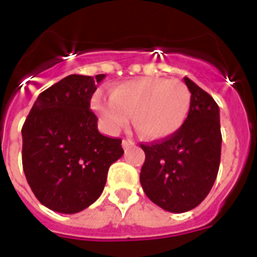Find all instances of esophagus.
I'll return each mask as SVG.
<instances>
[{
  "instance_id": "obj_1",
  "label": "esophagus",
  "mask_w": 257,
  "mask_h": 257,
  "mask_svg": "<svg viewBox=\"0 0 257 257\" xmlns=\"http://www.w3.org/2000/svg\"><path fill=\"white\" fill-rule=\"evenodd\" d=\"M131 146H134V142L132 140H129V139H123L122 140V147L126 150V149H129Z\"/></svg>"
}]
</instances>
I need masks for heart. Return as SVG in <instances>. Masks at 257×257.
I'll list each match as a JSON object with an SVG mask.
<instances>
[{"label": "heart", "mask_w": 257, "mask_h": 257, "mask_svg": "<svg viewBox=\"0 0 257 257\" xmlns=\"http://www.w3.org/2000/svg\"><path fill=\"white\" fill-rule=\"evenodd\" d=\"M92 106L108 134L122 131L132 117L147 140H162L180 131L191 108V92L179 79L140 78L114 88L110 97L96 95Z\"/></svg>", "instance_id": "1"}]
</instances>
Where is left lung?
<instances>
[{
    "label": "left lung",
    "instance_id": "1",
    "mask_svg": "<svg viewBox=\"0 0 257 257\" xmlns=\"http://www.w3.org/2000/svg\"><path fill=\"white\" fill-rule=\"evenodd\" d=\"M191 108L179 132L162 142L140 145L146 161L140 183L146 195L162 209L183 213L209 194L220 165L219 106L213 97L184 77Z\"/></svg>",
    "mask_w": 257,
    "mask_h": 257
}]
</instances>
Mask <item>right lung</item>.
Here are the masks:
<instances>
[{
	"mask_svg": "<svg viewBox=\"0 0 257 257\" xmlns=\"http://www.w3.org/2000/svg\"><path fill=\"white\" fill-rule=\"evenodd\" d=\"M104 74H71L37 97L22 128V161L37 199L59 213H77L103 193L107 172L123 154L121 139L97 129L90 99Z\"/></svg>",
	"mask_w": 257,
	"mask_h": 257,
	"instance_id": "1",
	"label": "right lung"
}]
</instances>
